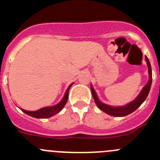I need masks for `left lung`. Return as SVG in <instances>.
I'll return each instance as SVG.
<instances>
[{
    "instance_id": "8db88e82",
    "label": "left lung",
    "mask_w": 160,
    "mask_h": 160,
    "mask_svg": "<svg viewBox=\"0 0 160 160\" xmlns=\"http://www.w3.org/2000/svg\"><path fill=\"white\" fill-rule=\"evenodd\" d=\"M145 60H146L147 63H148V66L149 81H148V82L147 83L146 86L142 88V91L140 92V94H138V97H137L134 101L131 102V103L128 104L127 106H124V107H111V106H107L106 105V104H103V103L101 102L98 100V98L95 91H94L92 86L90 87L94 102H95L96 105L98 106V107L100 110H102V111L107 113V114H110V115H111V116L122 117V116H126V115H128V114L134 112L135 110H137V109L138 108V107H140L141 104L145 101V99H146L147 97H148V94H149L150 89H151V86H152V67H151V64H150V62L149 60H148L147 56L146 58H145Z\"/></svg>"
}]
</instances>
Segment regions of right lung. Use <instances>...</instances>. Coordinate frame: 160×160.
<instances>
[{"instance_id":"add662e5","label":"right lung","mask_w":160,"mask_h":160,"mask_svg":"<svg viewBox=\"0 0 160 160\" xmlns=\"http://www.w3.org/2000/svg\"><path fill=\"white\" fill-rule=\"evenodd\" d=\"M72 86V84L70 85V87H68L67 90H66V94H65V96L63 97L62 100L57 104V105L53 106V107H44V108L40 109L38 111H25V110H22L21 109L24 113H25L26 114L29 115V116L34 117V118H49V117H52L53 115L56 114L57 113H58L59 111H62V109L65 107L66 105V102H67L68 99V95H69V90H70V87Z\"/></svg>"}]
</instances>
